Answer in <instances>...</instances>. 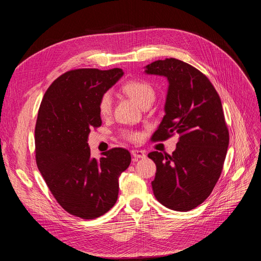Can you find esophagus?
<instances>
[{"instance_id": "esophagus-1", "label": "esophagus", "mask_w": 261, "mask_h": 261, "mask_svg": "<svg viewBox=\"0 0 261 261\" xmlns=\"http://www.w3.org/2000/svg\"><path fill=\"white\" fill-rule=\"evenodd\" d=\"M130 153L134 158H135V159H143V158L146 156V152L143 151V150H138V149H133Z\"/></svg>"}]
</instances>
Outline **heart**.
Wrapping results in <instances>:
<instances>
[{
	"instance_id": "heart-1",
	"label": "heart",
	"mask_w": 261,
	"mask_h": 261,
	"mask_svg": "<svg viewBox=\"0 0 261 261\" xmlns=\"http://www.w3.org/2000/svg\"><path fill=\"white\" fill-rule=\"evenodd\" d=\"M123 90L141 107L147 102H153L155 97V91L151 84L143 80H132L127 82L124 85ZM112 105L113 99L111 92H105L99 101V113L101 116L110 115L112 111ZM124 136L133 141H136L140 138L139 134L135 132H124Z\"/></svg>"
}]
</instances>
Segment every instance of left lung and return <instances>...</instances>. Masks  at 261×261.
Segmentation results:
<instances>
[{
  "label": "left lung",
  "instance_id": "obj_1",
  "mask_svg": "<svg viewBox=\"0 0 261 261\" xmlns=\"http://www.w3.org/2000/svg\"><path fill=\"white\" fill-rule=\"evenodd\" d=\"M145 68L169 82L165 115L151 140L179 135L171 155L148 154L156 165L152 191L167 208L189 211L208 198L223 169L228 130L222 103L207 76L183 61L159 60Z\"/></svg>",
  "mask_w": 261,
  "mask_h": 261
}]
</instances>
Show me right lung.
Masks as SVG:
<instances>
[{"mask_svg": "<svg viewBox=\"0 0 261 261\" xmlns=\"http://www.w3.org/2000/svg\"><path fill=\"white\" fill-rule=\"evenodd\" d=\"M121 68L68 70L45 91L36 128V162L61 207L78 218L105 215L117 200L118 177L130 153L113 148L100 159L90 155L88 136L101 126L99 101L123 76Z\"/></svg>", "mask_w": 261, "mask_h": 261, "instance_id": "1", "label": "right lung"}]
</instances>
